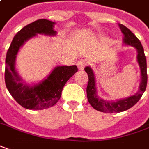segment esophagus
<instances>
[{
	"label": "esophagus",
	"instance_id": "esophagus-1",
	"mask_svg": "<svg viewBox=\"0 0 149 149\" xmlns=\"http://www.w3.org/2000/svg\"><path fill=\"white\" fill-rule=\"evenodd\" d=\"M87 65H88V61L87 60H79L77 62V66H78L79 70H84Z\"/></svg>",
	"mask_w": 149,
	"mask_h": 149
}]
</instances>
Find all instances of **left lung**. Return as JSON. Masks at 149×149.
I'll return each mask as SVG.
<instances>
[{"mask_svg":"<svg viewBox=\"0 0 149 149\" xmlns=\"http://www.w3.org/2000/svg\"><path fill=\"white\" fill-rule=\"evenodd\" d=\"M118 26L124 35V44L135 48L138 53L137 61L139 63L140 72H141V83L139 85V91L133 96L116 100V101H109V100H103L97 96L95 75L92 68L90 66H86L84 68L85 71L87 72L88 75V84L87 87V96H88V102L96 110L104 112V113H110L126 111L132 106H134L141 98L143 92H145L148 81L147 61H146V57L144 55L143 46L139 40V39L136 37L127 26L120 23Z\"/></svg>","mask_w":149,"mask_h":149,"instance_id":"left-lung-1","label":"left lung"}]
</instances>
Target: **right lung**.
Masks as SVG:
<instances>
[{
	"label": "right lung",
	"mask_w": 149,
	"mask_h": 149,
	"mask_svg": "<svg viewBox=\"0 0 149 149\" xmlns=\"http://www.w3.org/2000/svg\"><path fill=\"white\" fill-rule=\"evenodd\" d=\"M55 22L39 19L22 28L14 36L6 58L5 82L11 96L21 106L28 109H44L52 107L59 100L65 83L78 71L76 65H61L53 69L47 79L33 86L24 84L15 69L18 50L26 40L37 34L55 36Z\"/></svg>",
	"instance_id": "obj_1"
}]
</instances>
